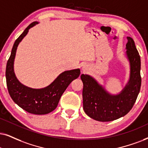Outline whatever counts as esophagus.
I'll return each instance as SVG.
<instances>
[{"instance_id": "obj_1", "label": "esophagus", "mask_w": 148, "mask_h": 148, "mask_svg": "<svg viewBox=\"0 0 148 148\" xmlns=\"http://www.w3.org/2000/svg\"><path fill=\"white\" fill-rule=\"evenodd\" d=\"M83 72H86V71H87V68H86L85 67H83Z\"/></svg>"}]
</instances>
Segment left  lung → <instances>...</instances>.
<instances>
[{
    "instance_id": "1",
    "label": "left lung",
    "mask_w": 148,
    "mask_h": 148,
    "mask_svg": "<svg viewBox=\"0 0 148 148\" xmlns=\"http://www.w3.org/2000/svg\"><path fill=\"white\" fill-rule=\"evenodd\" d=\"M126 55L130 65V79L120 93L111 95L87 74L80 76L83 83V109L95 120L111 121L126 115L135 103L141 89V59L131 37H127Z\"/></svg>"
}]
</instances>
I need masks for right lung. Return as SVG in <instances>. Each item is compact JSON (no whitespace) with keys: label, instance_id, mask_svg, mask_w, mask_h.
<instances>
[{"label":"right lung","instance_id":"1","mask_svg":"<svg viewBox=\"0 0 148 148\" xmlns=\"http://www.w3.org/2000/svg\"><path fill=\"white\" fill-rule=\"evenodd\" d=\"M37 23L38 22H34L30 24L16 40L7 63L5 74L9 93L15 103L29 113L45 115L57 108L63 92L72 80L79 76L80 71L79 69L65 71L50 85L42 89H32L20 83L14 71L17 48L22 39L27 35L29 29Z\"/></svg>","mask_w":148,"mask_h":148}]
</instances>
